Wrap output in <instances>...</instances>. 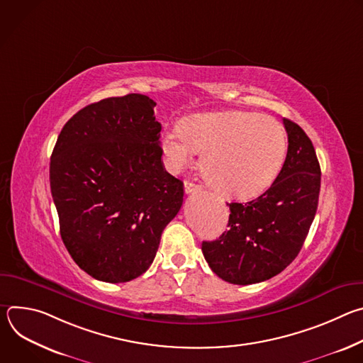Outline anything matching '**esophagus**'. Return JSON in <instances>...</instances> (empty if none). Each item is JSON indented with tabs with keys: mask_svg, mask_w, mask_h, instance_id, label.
Masks as SVG:
<instances>
[{
	"mask_svg": "<svg viewBox=\"0 0 363 363\" xmlns=\"http://www.w3.org/2000/svg\"><path fill=\"white\" fill-rule=\"evenodd\" d=\"M184 189H185V194H192V192L201 191V186H199L198 184H194V182L186 181V182L184 184Z\"/></svg>",
	"mask_w": 363,
	"mask_h": 363,
	"instance_id": "esophagus-1",
	"label": "esophagus"
}]
</instances>
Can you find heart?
<instances>
[{"instance_id": "obj_1", "label": "heart", "mask_w": 363, "mask_h": 363, "mask_svg": "<svg viewBox=\"0 0 363 363\" xmlns=\"http://www.w3.org/2000/svg\"><path fill=\"white\" fill-rule=\"evenodd\" d=\"M161 150L172 172L202 152L205 179L225 196L251 198L279 177L287 155V135L274 118L247 111L208 112L185 118L161 138Z\"/></svg>"}]
</instances>
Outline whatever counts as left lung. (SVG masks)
I'll list each match as a JSON object with an SVG mask.
<instances>
[{
  "instance_id": "obj_1",
  "label": "left lung",
  "mask_w": 363,
  "mask_h": 363,
  "mask_svg": "<svg viewBox=\"0 0 363 363\" xmlns=\"http://www.w3.org/2000/svg\"><path fill=\"white\" fill-rule=\"evenodd\" d=\"M289 147L272 186L245 203L231 202L228 230L202 241L211 270L233 284H254L281 273L300 252L312 225L320 192V165L312 140L283 119Z\"/></svg>"
}]
</instances>
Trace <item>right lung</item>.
<instances>
[{
    "label": "right lung",
    "instance_id": "add662e5",
    "mask_svg": "<svg viewBox=\"0 0 363 363\" xmlns=\"http://www.w3.org/2000/svg\"><path fill=\"white\" fill-rule=\"evenodd\" d=\"M155 106L138 93L91 103L63 126L51 153L62 240L100 281L143 274L182 206L184 184L164 168Z\"/></svg>",
    "mask_w": 363,
    "mask_h": 363
}]
</instances>
